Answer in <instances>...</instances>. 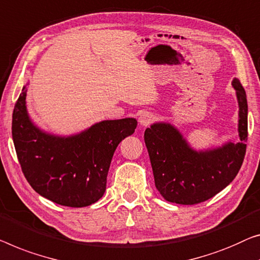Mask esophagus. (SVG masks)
I'll return each instance as SVG.
<instances>
[{
	"label": "esophagus",
	"mask_w": 260,
	"mask_h": 260,
	"mask_svg": "<svg viewBox=\"0 0 260 260\" xmlns=\"http://www.w3.org/2000/svg\"><path fill=\"white\" fill-rule=\"evenodd\" d=\"M154 115L150 112H143V113L139 117V123L141 126H148L153 122Z\"/></svg>",
	"instance_id": "1"
}]
</instances>
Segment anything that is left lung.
<instances>
[{
    "mask_svg": "<svg viewBox=\"0 0 260 260\" xmlns=\"http://www.w3.org/2000/svg\"><path fill=\"white\" fill-rule=\"evenodd\" d=\"M238 102V141L196 150L170 122H154L145 131L155 187L166 201L192 205L229 185L242 167L247 140V100L241 81L232 80Z\"/></svg>",
    "mask_w": 260,
    "mask_h": 260,
    "instance_id": "obj_1",
    "label": "left lung"
}]
</instances>
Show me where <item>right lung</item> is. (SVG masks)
Here are the masks:
<instances>
[{"label":"right lung","mask_w":260,"mask_h":260,"mask_svg":"<svg viewBox=\"0 0 260 260\" xmlns=\"http://www.w3.org/2000/svg\"><path fill=\"white\" fill-rule=\"evenodd\" d=\"M26 85L13 113V140L22 172L36 192L57 204L87 207L106 190L112 157L137 128L134 118L104 120L78 134L46 133L26 110Z\"/></svg>","instance_id":"obj_1"}]
</instances>
